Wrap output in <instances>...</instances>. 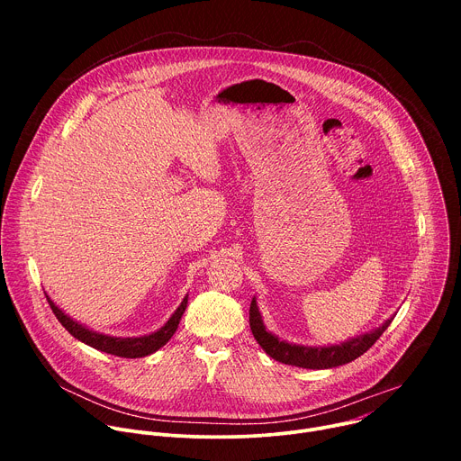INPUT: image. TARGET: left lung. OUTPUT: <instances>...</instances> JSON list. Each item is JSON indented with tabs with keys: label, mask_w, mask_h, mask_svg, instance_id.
I'll return each mask as SVG.
<instances>
[{
	"label": "left lung",
	"mask_w": 461,
	"mask_h": 461,
	"mask_svg": "<svg viewBox=\"0 0 461 461\" xmlns=\"http://www.w3.org/2000/svg\"><path fill=\"white\" fill-rule=\"evenodd\" d=\"M393 317L386 319L381 326L374 328V330L361 334L357 338L347 339L339 345H324V347H306V345H295L288 343L276 334L268 332L265 321H262V315L257 306V299H251L249 304V328L255 341L260 345V348L265 350L272 359L299 366V368H312V370H322V368H334L347 365L359 356H363L377 339L379 336L386 330L388 324L392 322Z\"/></svg>",
	"instance_id": "obj_1"
}]
</instances>
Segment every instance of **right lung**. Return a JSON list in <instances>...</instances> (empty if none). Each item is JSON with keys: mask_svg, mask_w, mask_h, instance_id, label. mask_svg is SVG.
I'll list each match as a JSON object with an SVG mask.
<instances>
[{"mask_svg": "<svg viewBox=\"0 0 461 461\" xmlns=\"http://www.w3.org/2000/svg\"><path fill=\"white\" fill-rule=\"evenodd\" d=\"M45 297H47L56 319L61 322V326L73 338H77L78 341H82L100 352L118 356V357H127V359L146 357V356L155 354L158 348H162L176 332L182 313L185 312V306H187V295H185L182 299V303L178 304V308L171 313V317L164 322V326L158 328V330L146 334V336H139V338H116V336L95 332L93 328H87L80 321L73 319L69 313H65L47 294H45Z\"/></svg>", "mask_w": 461, "mask_h": 461, "instance_id": "add662e5", "label": "right lung"}]
</instances>
